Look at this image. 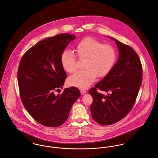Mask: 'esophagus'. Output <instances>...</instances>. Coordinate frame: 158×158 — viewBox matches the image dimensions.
<instances>
[{
	"label": "esophagus",
	"mask_w": 158,
	"mask_h": 158,
	"mask_svg": "<svg viewBox=\"0 0 158 158\" xmlns=\"http://www.w3.org/2000/svg\"><path fill=\"white\" fill-rule=\"evenodd\" d=\"M80 92H81V95H84V94H85L86 93V91L85 90H81L80 91Z\"/></svg>",
	"instance_id": "esophagus-1"
}]
</instances>
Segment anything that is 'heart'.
I'll return each instance as SVG.
<instances>
[{
	"instance_id": "b5f03b06",
	"label": "heart",
	"mask_w": 158,
	"mask_h": 158,
	"mask_svg": "<svg viewBox=\"0 0 158 158\" xmlns=\"http://www.w3.org/2000/svg\"><path fill=\"white\" fill-rule=\"evenodd\" d=\"M78 57L85 58V70L76 72L68 80V85L79 89H87L95 81L96 77H104L113 69L117 57L113 46L102 43L92 38L80 41L75 48ZM63 69L72 73L76 69V59L72 52L65 50L61 56Z\"/></svg>"
}]
</instances>
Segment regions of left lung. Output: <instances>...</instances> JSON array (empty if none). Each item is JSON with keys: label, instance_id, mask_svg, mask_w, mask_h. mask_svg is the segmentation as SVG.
<instances>
[{"label": "left lung", "instance_id": "8db88e82", "mask_svg": "<svg viewBox=\"0 0 158 158\" xmlns=\"http://www.w3.org/2000/svg\"><path fill=\"white\" fill-rule=\"evenodd\" d=\"M115 41L118 58L111 71L89 93L93 98L90 113L93 119L102 125H110L124 118L135 103L142 80V68L135 51L130 46ZM97 89L110 91L105 96Z\"/></svg>", "mask_w": 158, "mask_h": 158}]
</instances>
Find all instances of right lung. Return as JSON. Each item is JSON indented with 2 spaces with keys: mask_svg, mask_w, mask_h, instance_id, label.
Masks as SVG:
<instances>
[{
  "mask_svg": "<svg viewBox=\"0 0 158 158\" xmlns=\"http://www.w3.org/2000/svg\"><path fill=\"white\" fill-rule=\"evenodd\" d=\"M76 36L61 33L39 41L23 55L18 72V85L23 105L39 123L58 127L68 119L70 109L80 96L75 87L62 88L67 75L61 56Z\"/></svg>",
  "mask_w": 158,
  "mask_h": 158,
  "instance_id": "obj_1",
  "label": "right lung"
}]
</instances>
